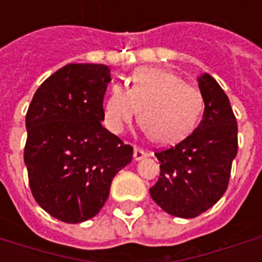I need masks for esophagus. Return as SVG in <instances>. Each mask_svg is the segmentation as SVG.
<instances>
[{
	"instance_id": "1",
	"label": "esophagus",
	"mask_w": 262,
	"mask_h": 262,
	"mask_svg": "<svg viewBox=\"0 0 262 262\" xmlns=\"http://www.w3.org/2000/svg\"><path fill=\"white\" fill-rule=\"evenodd\" d=\"M147 157V153L144 150H140V148H135L133 150V159L135 161H140V160L146 159Z\"/></svg>"
}]
</instances>
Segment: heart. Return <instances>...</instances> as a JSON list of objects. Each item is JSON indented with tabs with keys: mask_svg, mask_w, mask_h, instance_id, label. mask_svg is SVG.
I'll list each match as a JSON object with an SVG mask.
<instances>
[{
	"mask_svg": "<svg viewBox=\"0 0 262 262\" xmlns=\"http://www.w3.org/2000/svg\"><path fill=\"white\" fill-rule=\"evenodd\" d=\"M202 111L201 94L164 69H137L129 90L111 88L105 102V119L111 130H123L139 114L147 136L159 144H174L187 137Z\"/></svg>",
	"mask_w": 262,
	"mask_h": 262,
	"instance_id": "b5f03b06",
	"label": "heart"
}]
</instances>
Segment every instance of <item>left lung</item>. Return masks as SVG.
<instances>
[{
    "label": "left lung",
    "mask_w": 262,
    "mask_h": 262,
    "mask_svg": "<svg viewBox=\"0 0 262 262\" xmlns=\"http://www.w3.org/2000/svg\"><path fill=\"white\" fill-rule=\"evenodd\" d=\"M205 111L201 123L182 142L156 153L160 178L150 188L167 213L191 219L223 196L237 154V122L230 101L212 75L198 77Z\"/></svg>",
    "instance_id": "1"
}]
</instances>
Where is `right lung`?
<instances>
[{
  "label": "right lung",
  "instance_id": "add662e5",
  "mask_svg": "<svg viewBox=\"0 0 262 262\" xmlns=\"http://www.w3.org/2000/svg\"><path fill=\"white\" fill-rule=\"evenodd\" d=\"M105 64H67L37 88L26 114L25 160L33 198L49 214L81 223L102 209L133 148L102 126Z\"/></svg>",
  "mask_w": 262,
  "mask_h": 262
}]
</instances>
